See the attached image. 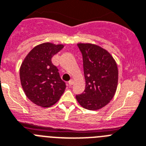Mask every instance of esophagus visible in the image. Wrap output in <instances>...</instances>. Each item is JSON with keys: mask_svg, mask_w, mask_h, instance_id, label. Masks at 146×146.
Here are the masks:
<instances>
[{"mask_svg": "<svg viewBox=\"0 0 146 146\" xmlns=\"http://www.w3.org/2000/svg\"><path fill=\"white\" fill-rule=\"evenodd\" d=\"M73 80H72V79H71V80H70L69 82H68V84H69L70 86L73 85Z\"/></svg>", "mask_w": 146, "mask_h": 146, "instance_id": "esophagus-1", "label": "esophagus"}]
</instances>
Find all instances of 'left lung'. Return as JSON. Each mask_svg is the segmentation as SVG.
<instances>
[{
	"mask_svg": "<svg viewBox=\"0 0 146 146\" xmlns=\"http://www.w3.org/2000/svg\"><path fill=\"white\" fill-rule=\"evenodd\" d=\"M83 58L85 79L84 93L76 95L77 101L88 110L105 107L114 96L118 84V69L111 55L92 44H78Z\"/></svg>",
	"mask_w": 146,
	"mask_h": 146,
	"instance_id": "1",
	"label": "left lung"
}]
</instances>
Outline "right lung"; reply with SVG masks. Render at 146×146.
Segmentation results:
<instances>
[{
  "mask_svg": "<svg viewBox=\"0 0 146 146\" xmlns=\"http://www.w3.org/2000/svg\"><path fill=\"white\" fill-rule=\"evenodd\" d=\"M64 47L62 44L44 43L35 46L22 63L20 79L26 96L43 108L54 105L63 94L65 82L58 68L52 63V56Z\"/></svg>",
  "mask_w": 146,
  "mask_h": 146,
  "instance_id": "add662e5",
  "label": "right lung"
}]
</instances>
